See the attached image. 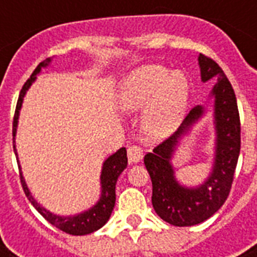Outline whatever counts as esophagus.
Instances as JSON below:
<instances>
[{
	"label": "esophagus",
	"mask_w": 257,
	"mask_h": 257,
	"mask_svg": "<svg viewBox=\"0 0 257 257\" xmlns=\"http://www.w3.org/2000/svg\"><path fill=\"white\" fill-rule=\"evenodd\" d=\"M143 149L137 145H132L128 148V160L129 163H140L143 159Z\"/></svg>",
	"instance_id": "obj_1"
}]
</instances>
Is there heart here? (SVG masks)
<instances>
[{"label": "heart", "instance_id": "heart-1", "mask_svg": "<svg viewBox=\"0 0 257 257\" xmlns=\"http://www.w3.org/2000/svg\"><path fill=\"white\" fill-rule=\"evenodd\" d=\"M191 84L183 72L163 65H143L126 76L117 101L125 112L145 109L143 131L152 140L172 136L183 122L189 102Z\"/></svg>", "mask_w": 257, "mask_h": 257}]
</instances>
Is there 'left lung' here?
I'll use <instances>...</instances> for the list:
<instances>
[{
	"mask_svg": "<svg viewBox=\"0 0 257 257\" xmlns=\"http://www.w3.org/2000/svg\"><path fill=\"white\" fill-rule=\"evenodd\" d=\"M201 81L215 78L213 100L215 147L212 168L207 179L195 187L184 185L176 177L172 159L176 151L207 113L197 105L188 113L177 132L145 155L144 164L152 180V205L161 219L175 227H191L205 221L219 211L231 191L240 155V118L235 92L223 69L212 58L200 54Z\"/></svg>",
	"mask_w": 257,
	"mask_h": 257,
	"instance_id": "1",
	"label": "left lung"
}]
</instances>
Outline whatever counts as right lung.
Returning a JSON list of instances; mask_svg holds the SVG:
<instances>
[{"label": "right lung", "mask_w": 257, "mask_h": 257, "mask_svg": "<svg viewBox=\"0 0 257 257\" xmlns=\"http://www.w3.org/2000/svg\"><path fill=\"white\" fill-rule=\"evenodd\" d=\"M52 58H46L45 61H42L40 65L36 68L30 78L25 82V85L22 86L20 97H18L17 106H16V113H14V121H13V148L16 157L18 159L17 149H16V135H17V126H18V118H20V110L22 108V102H24V97H25L26 92L29 90L36 80H37V74L41 73V69L50 65ZM18 168H20V177H21V184L25 192L26 197L29 199L38 213L45 217L52 225H54L58 229H61L62 232H66L69 235L74 236H82L92 233V232L100 229L102 225L106 224L110 215H112L113 208H114V203H116V183L118 176L121 175V172L124 171L128 165V157H126V149L120 148L116 153H113L102 163V168H101L100 175V184H101V195L100 199L93 207L89 209L76 215L70 216H61L56 215L53 212L48 211L45 207H42L41 204L38 203L37 200L34 199L33 195L30 193L29 188L26 185V181L22 175L21 165H20V160H17Z\"/></svg>", "instance_id": "right-lung-1"}]
</instances>
